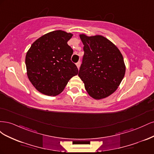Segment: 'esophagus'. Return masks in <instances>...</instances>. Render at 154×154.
<instances>
[{
    "label": "esophagus",
    "instance_id": "esophagus-1",
    "mask_svg": "<svg viewBox=\"0 0 154 154\" xmlns=\"http://www.w3.org/2000/svg\"><path fill=\"white\" fill-rule=\"evenodd\" d=\"M80 64H81V62H77L76 63V66H77V67H78V69H79L80 68Z\"/></svg>",
    "mask_w": 154,
    "mask_h": 154
}]
</instances>
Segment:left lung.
Segmentation results:
<instances>
[{
	"label": "left lung",
	"instance_id": "1",
	"mask_svg": "<svg viewBox=\"0 0 154 154\" xmlns=\"http://www.w3.org/2000/svg\"><path fill=\"white\" fill-rule=\"evenodd\" d=\"M84 55L78 76L85 88L95 100H101L114 93L125 74L122 54L109 40L101 35H80Z\"/></svg>",
	"mask_w": 154,
	"mask_h": 154
}]
</instances>
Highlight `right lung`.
Here are the masks:
<instances>
[{"mask_svg":"<svg viewBox=\"0 0 154 154\" xmlns=\"http://www.w3.org/2000/svg\"><path fill=\"white\" fill-rule=\"evenodd\" d=\"M72 35L62 30L48 32L34 42L27 52V77L42 94H59L78 74V69L71 60L73 50L67 44Z\"/></svg>","mask_w":154,"mask_h":154,"instance_id":"obj_1","label":"right lung"}]
</instances>
